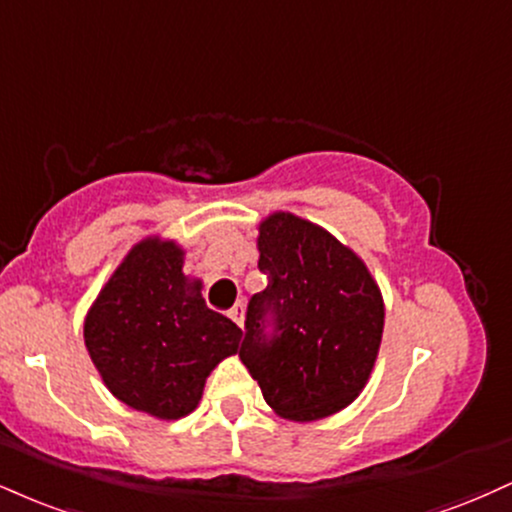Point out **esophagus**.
<instances>
[{"instance_id":"34e87169","label":"esophagus","mask_w":512,"mask_h":512,"mask_svg":"<svg viewBox=\"0 0 512 512\" xmlns=\"http://www.w3.org/2000/svg\"><path fill=\"white\" fill-rule=\"evenodd\" d=\"M229 317H231L233 322H236L238 326H243V324H245V303H243V300H238V303L231 307Z\"/></svg>"}]
</instances>
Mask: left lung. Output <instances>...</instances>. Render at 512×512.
<instances>
[{
	"instance_id": "8db88e82",
	"label": "left lung",
	"mask_w": 512,
	"mask_h": 512,
	"mask_svg": "<svg viewBox=\"0 0 512 512\" xmlns=\"http://www.w3.org/2000/svg\"><path fill=\"white\" fill-rule=\"evenodd\" d=\"M257 250L269 283L248 305L240 360L283 420L315 422L348 408L384 334L377 281L348 245L291 212L260 221Z\"/></svg>"
}]
</instances>
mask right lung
Instances as JSON below:
<instances>
[{"label": "right lung", "instance_id": "right-lung-1", "mask_svg": "<svg viewBox=\"0 0 512 512\" xmlns=\"http://www.w3.org/2000/svg\"><path fill=\"white\" fill-rule=\"evenodd\" d=\"M186 250L159 236L135 243L85 315L92 365L128 408L181 420L200 403L205 381L238 353L243 331L209 310L202 281L183 274Z\"/></svg>", "mask_w": 512, "mask_h": 512}]
</instances>
